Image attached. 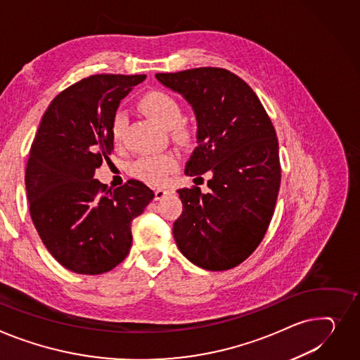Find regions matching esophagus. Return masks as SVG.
Segmentation results:
<instances>
[{
  "label": "esophagus",
  "instance_id": "1",
  "mask_svg": "<svg viewBox=\"0 0 360 360\" xmlns=\"http://www.w3.org/2000/svg\"><path fill=\"white\" fill-rule=\"evenodd\" d=\"M171 193H172V191L167 189V188H158V189H155V200L159 201V200H162L163 197H166L167 194H171Z\"/></svg>",
  "mask_w": 360,
  "mask_h": 360
}]
</instances>
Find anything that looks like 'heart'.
<instances>
[{
  "label": "heart",
  "instance_id": "heart-1",
  "mask_svg": "<svg viewBox=\"0 0 360 360\" xmlns=\"http://www.w3.org/2000/svg\"><path fill=\"white\" fill-rule=\"evenodd\" d=\"M139 108L149 115L152 120L166 130H172L174 136L179 140H189L193 137V130L182 122V105L174 97L165 91H149L139 100ZM127 120L123 112H117L111 122V139L115 145H120L124 137ZM178 160L174 155H148L141 156L131 163L130 172L134 178L150 184H160L167 174L176 169Z\"/></svg>",
  "mask_w": 360,
  "mask_h": 360
}]
</instances>
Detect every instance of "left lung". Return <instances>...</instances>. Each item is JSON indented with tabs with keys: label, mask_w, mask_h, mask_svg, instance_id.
Segmentation results:
<instances>
[{
	"label": "left lung",
	"mask_w": 360,
	"mask_h": 360,
	"mask_svg": "<svg viewBox=\"0 0 360 360\" xmlns=\"http://www.w3.org/2000/svg\"><path fill=\"white\" fill-rule=\"evenodd\" d=\"M156 79L181 94L197 117L198 146L185 175L210 172L208 193L178 189L184 210L174 223L181 253L207 271L246 260L272 220L281 165L275 129L253 89L221 68H195Z\"/></svg>",
	"instance_id": "1"
}]
</instances>
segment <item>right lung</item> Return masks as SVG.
<instances>
[{"mask_svg": "<svg viewBox=\"0 0 360 360\" xmlns=\"http://www.w3.org/2000/svg\"><path fill=\"white\" fill-rule=\"evenodd\" d=\"M146 75H92L62 91L41 117L26 167L33 224L66 269L100 275L130 252L131 221L153 191L130 179L107 189L95 169L114 148L111 122L126 95Z\"/></svg>", "mask_w": 360, "mask_h": 360, "instance_id": "right-lung-1", "label": "right lung"}]
</instances>
